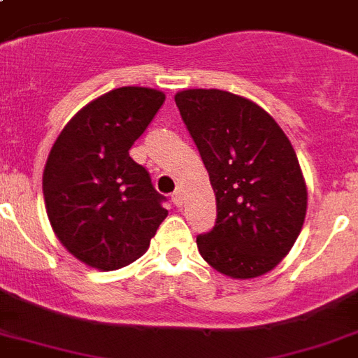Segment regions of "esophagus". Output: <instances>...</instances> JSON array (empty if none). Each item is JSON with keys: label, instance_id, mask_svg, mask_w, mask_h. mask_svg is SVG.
<instances>
[{"label": "esophagus", "instance_id": "esophagus-1", "mask_svg": "<svg viewBox=\"0 0 358 358\" xmlns=\"http://www.w3.org/2000/svg\"><path fill=\"white\" fill-rule=\"evenodd\" d=\"M182 201H184V193H182L180 187H176V191L173 193V203L176 204V206H182Z\"/></svg>", "mask_w": 358, "mask_h": 358}]
</instances>
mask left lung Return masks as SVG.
I'll return each instance as SVG.
<instances>
[{"label":"left lung","instance_id":"obj_1","mask_svg":"<svg viewBox=\"0 0 358 358\" xmlns=\"http://www.w3.org/2000/svg\"><path fill=\"white\" fill-rule=\"evenodd\" d=\"M174 101L215 193V225L197 236L199 252L225 276H263L287 255L306 217L293 146L268 113L231 92L184 90Z\"/></svg>","mask_w":358,"mask_h":358}]
</instances>
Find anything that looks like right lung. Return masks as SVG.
Listing matches in <instances>:
<instances>
[{
	"mask_svg": "<svg viewBox=\"0 0 358 358\" xmlns=\"http://www.w3.org/2000/svg\"><path fill=\"white\" fill-rule=\"evenodd\" d=\"M165 94L124 86L75 114L43 173L46 214L59 242L82 263L116 270L136 261L167 217L150 173L129 150Z\"/></svg>",
	"mask_w": 358,
	"mask_h": 358,
	"instance_id": "right-lung-1",
	"label": "right lung"
}]
</instances>
